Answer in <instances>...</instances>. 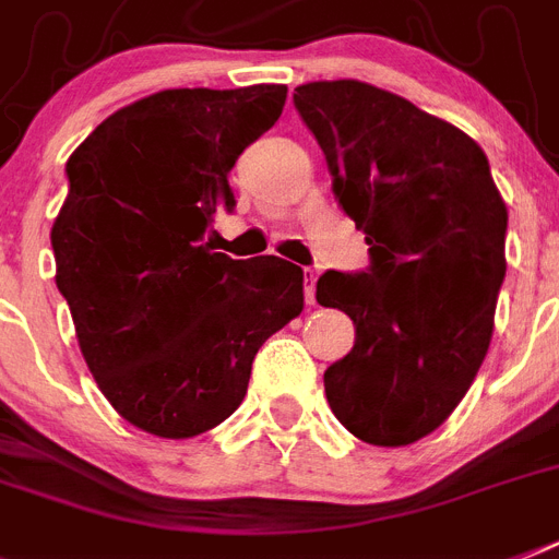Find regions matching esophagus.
Listing matches in <instances>:
<instances>
[{
	"label": "esophagus",
	"mask_w": 559,
	"mask_h": 559,
	"mask_svg": "<svg viewBox=\"0 0 559 559\" xmlns=\"http://www.w3.org/2000/svg\"><path fill=\"white\" fill-rule=\"evenodd\" d=\"M317 274L313 271H306V302L308 306H313L317 302Z\"/></svg>",
	"instance_id": "34e87169"
}]
</instances>
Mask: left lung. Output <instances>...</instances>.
<instances>
[{
  "instance_id": "obj_1",
  "label": "left lung",
  "mask_w": 559,
  "mask_h": 559,
  "mask_svg": "<svg viewBox=\"0 0 559 559\" xmlns=\"http://www.w3.org/2000/svg\"><path fill=\"white\" fill-rule=\"evenodd\" d=\"M294 105L371 246V269L317 283V302L357 325L352 354L325 371V396L362 442L412 445L451 417L486 359L509 207L483 147L403 96L306 82Z\"/></svg>"
}]
</instances>
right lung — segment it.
I'll return each instance as SVG.
<instances>
[{
    "label": "right lung",
    "instance_id": "add662e5",
    "mask_svg": "<svg viewBox=\"0 0 559 559\" xmlns=\"http://www.w3.org/2000/svg\"><path fill=\"white\" fill-rule=\"evenodd\" d=\"M285 96L170 87L110 114L68 159L57 288L99 391L147 435L188 440L228 419L262 343L306 306L294 262L230 260L205 242L234 207L228 170Z\"/></svg>",
    "mask_w": 559,
    "mask_h": 559
}]
</instances>
